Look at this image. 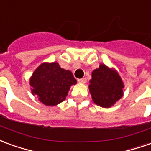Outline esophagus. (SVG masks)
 Here are the masks:
<instances>
[{
    "label": "esophagus",
    "instance_id": "obj_1",
    "mask_svg": "<svg viewBox=\"0 0 151 151\" xmlns=\"http://www.w3.org/2000/svg\"><path fill=\"white\" fill-rule=\"evenodd\" d=\"M78 83H86V78H83L78 79Z\"/></svg>",
    "mask_w": 151,
    "mask_h": 151
}]
</instances>
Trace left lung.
Wrapping results in <instances>:
<instances>
[{"instance_id":"left-lung-1","label":"left lung","mask_w":151,"mask_h":151,"mask_svg":"<svg viewBox=\"0 0 151 151\" xmlns=\"http://www.w3.org/2000/svg\"><path fill=\"white\" fill-rule=\"evenodd\" d=\"M123 81L116 70L101 64L92 71L89 91L94 103L104 108H109L123 95Z\"/></svg>"}]
</instances>
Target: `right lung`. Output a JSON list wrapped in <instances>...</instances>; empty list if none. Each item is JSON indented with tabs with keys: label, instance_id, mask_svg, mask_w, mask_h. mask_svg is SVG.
Wrapping results in <instances>:
<instances>
[{
	"label": "right lung",
	"instance_id": "1",
	"mask_svg": "<svg viewBox=\"0 0 151 151\" xmlns=\"http://www.w3.org/2000/svg\"><path fill=\"white\" fill-rule=\"evenodd\" d=\"M77 80L71 71L60 68L57 62L43 63L30 78L32 93L44 105L54 106L65 100L70 86Z\"/></svg>",
	"mask_w": 151,
	"mask_h": 151
}]
</instances>
